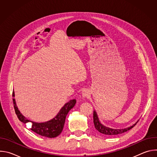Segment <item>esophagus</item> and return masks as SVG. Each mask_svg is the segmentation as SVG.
I'll return each instance as SVG.
<instances>
[{
  "label": "esophagus",
  "mask_w": 157,
  "mask_h": 157,
  "mask_svg": "<svg viewBox=\"0 0 157 157\" xmlns=\"http://www.w3.org/2000/svg\"><path fill=\"white\" fill-rule=\"evenodd\" d=\"M89 96V91L87 90V89H84V91H82V98H87Z\"/></svg>",
  "instance_id": "1"
}]
</instances>
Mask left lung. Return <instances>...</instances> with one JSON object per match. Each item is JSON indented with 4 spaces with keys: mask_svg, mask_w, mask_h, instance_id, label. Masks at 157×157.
<instances>
[{
    "mask_svg": "<svg viewBox=\"0 0 157 157\" xmlns=\"http://www.w3.org/2000/svg\"><path fill=\"white\" fill-rule=\"evenodd\" d=\"M93 122H94V127L96 128V129L99 132L101 133L104 134V135H107V136H114V135H119V134L124 133L129 130H130L132 128H133L134 126H135L137 123H136L135 124H133L132 126L129 127L128 128H125L124 129H113V128H110L109 127H106L104 125H102L99 121V119L98 117L97 114L96 113V111H94L93 113Z\"/></svg>",
    "mask_w": 157,
    "mask_h": 157,
    "instance_id": "8db88e82",
    "label": "left lung"
}]
</instances>
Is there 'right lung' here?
Instances as JSON below:
<instances>
[{"mask_svg": "<svg viewBox=\"0 0 157 157\" xmlns=\"http://www.w3.org/2000/svg\"><path fill=\"white\" fill-rule=\"evenodd\" d=\"M12 96L14 97V91H13ZM13 107L15 111V114L17 116L18 119L23 123L26 124L29 122H32L27 119L23 115H22L19 110L18 109L15 99H13ZM76 102V99L70 101L64 105L61 109L58 114L53 119L43 123H37L32 122V125L31 130L34 132L36 133L38 135L43 137H47L48 138H54L58 136L63 130L66 117L68 114V112L75 106Z\"/></svg>", "mask_w": 157, "mask_h": 157, "instance_id": "right-lung-1", "label": "right lung"}]
</instances>
